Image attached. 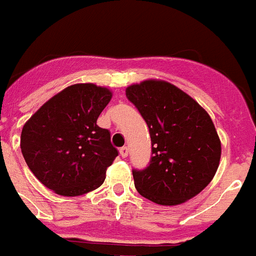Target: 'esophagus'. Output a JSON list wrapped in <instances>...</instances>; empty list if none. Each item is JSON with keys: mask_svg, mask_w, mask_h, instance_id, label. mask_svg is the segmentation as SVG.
Masks as SVG:
<instances>
[{"mask_svg": "<svg viewBox=\"0 0 256 256\" xmlns=\"http://www.w3.org/2000/svg\"><path fill=\"white\" fill-rule=\"evenodd\" d=\"M120 156H122L123 158L128 157V148H126V146L120 148Z\"/></svg>", "mask_w": 256, "mask_h": 256, "instance_id": "34e87169", "label": "esophagus"}]
</instances>
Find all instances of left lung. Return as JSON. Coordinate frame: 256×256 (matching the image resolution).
Wrapping results in <instances>:
<instances>
[{"label":"left lung","mask_w":256,"mask_h":256,"mask_svg":"<svg viewBox=\"0 0 256 256\" xmlns=\"http://www.w3.org/2000/svg\"><path fill=\"white\" fill-rule=\"evenodd\" d=\"M126 94L152 138L150 164L132 171L138 194L161 206H178L200 194L221 158V141L208 112L166 81L146 80L128 86Z\"/></svg>","instance_id":"8db88e82"}]
</instances>
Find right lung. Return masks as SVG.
<instances>
[{
    "label": "right lung",
    "mask_w": 256,
    "mask_h": 256,
    "mask_svg": "<svg viewBox=\"0 0 256 256\" xmlns=\"http://www.w3.org/2000/svg\"><path fill=\"white\" fill-rule=\"evenodd\" d=\"M112 98L107 88L76 84L44 103L23 126L20 149L32 174L61 196L94 191L118 150L96 120Z\"/></svg>",
    "instance_id": "obj_1"
}]
</instances>
